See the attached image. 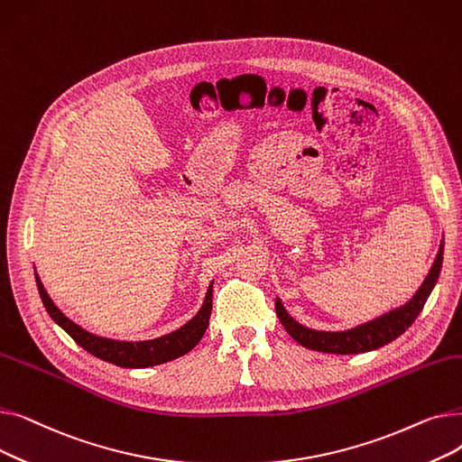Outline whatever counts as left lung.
<instances>
[{"label": "left lung", "mask_w": 462, "mask_h": 462, "mask_svg": "<svg viewBox=\"0 0 462 462\" xmlns=\"http://www.w3.org/2000/svg\"><path fill=\"white\" fill-rule=\"evenodd\" d=\"M442 260H444V239L425 281L416 290L414 296H411L406 303L380 314V317L369 322L354 326L350 329L322 331V329L307 328L300 324L294 317H290L279 298L275 300L277 317L282 328L288 331V335L305 348L326 352V354H363V352L376 350L387 343L395 341V338L402 335L411 326V322L418 319V314L421 312L427 298L430 296L436 281L440 277Z\"/></svg>", "instance_id": "left-lung-1"}]
</instances>
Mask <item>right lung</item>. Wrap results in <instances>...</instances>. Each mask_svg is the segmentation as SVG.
Here are the masks:
<instances>
[{
  "label": "right lung",
  "mask_w": 462,
  "mask_h": 462,
  "mask_svg": "<svg viewBox=\"0 0 462 462\" xmlns=\"http://www.w3.org/2000/svg\"><path fill=\"white\" fill-rule=\"evenodd\" d=\"M35 282H37V290H39V296L42 300V305H44L46 312L51 314V319L67 335L75 338L77 345H80L84 350H88L89 354H93L95 357H99L103 361L114 363V365H117V367L145 369V367L161 365V363L181 357L200 343V338L204 337V333L209 326L213 281L208 288L200 310L194 314V317L187 324H183L180 329L170 331L162 337L150 338V341H119V338H108V337H101V335L86 331L79 324L69 320L65 314L56 307L52 298L48 296V292L44 290L37 272H35Z\"/></svg>",
  "instance_id": "obj_1"
}]
</instances>
